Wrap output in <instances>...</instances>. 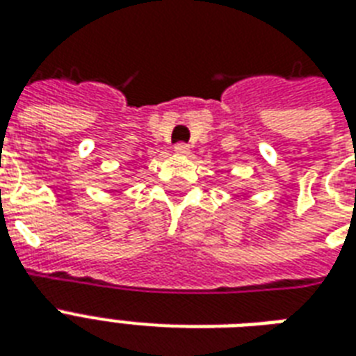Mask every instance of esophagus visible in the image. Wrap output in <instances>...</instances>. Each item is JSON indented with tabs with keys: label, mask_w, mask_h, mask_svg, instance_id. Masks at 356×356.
Returning a JSON list of instances; mask_svg holds the SVG:
<instances>
[{
	"label": "esophagus",
	"mask_w": 356,
	"mask_h": 356,
	"mask_svg": "<svg viewBox=\"0 0 356 356\" xmlns=\"http://www.w3.org/2000/svg\"><path fill=\"white\" fill-rule=\"evenodd\" d=\"M173 151H175L177 155H188L190 147H188V144H184V142H179V144L173 145Z\"/></svg>",
	"instance_id": "esophagus-1"
}]
</instances>
